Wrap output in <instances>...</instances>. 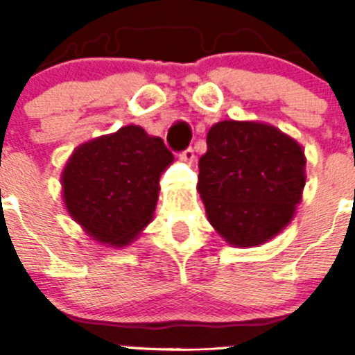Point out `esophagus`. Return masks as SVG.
Returning <instances> with one entry per match:
<instances>
[{
    "instance_id": "34e87169",
    "label": "esophagus",
    "mask_w": 355,
    "mask_h": 355,
    "mask_svg": "<svg viewBox=\"0 0 355 355\" xmlns=\"http://www.w3.org/2000/svg\"><path fill=\"white\" fill-rule=\"evenodd\" d=\"M180 158L183 162H187V164H193L195 162V153H193V149L191 148H187L184 149V151H181L180 153Z\"/></svg>"
}]
</instances>
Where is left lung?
I'll use <instances>...</instances> for the list:
<instances>
[{
  "label": "left lung",
  "mask_w": 355,
  "mask_h": 355,
  "mask_svg": "<svg viewBox=\"0 0 355 355\" xmlns=\"http://www.w3.org/2000/svg\"><path fill=\"white\" fill-rule=\"evenodd\" d=\"M303 148L257 121H220L207 132L197 190L207 220L229 245L269 241L292 220L306 174Z\"/></svg>",
  "instance_id": "obj_1"
}]
</instances>
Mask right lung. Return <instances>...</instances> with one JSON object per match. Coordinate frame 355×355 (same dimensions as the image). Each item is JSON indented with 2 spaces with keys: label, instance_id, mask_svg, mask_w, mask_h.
I'll return each mask as SVG.
<instances>
[{
  "label": "right lung",
  "instance_id": "add662e5",
  "mask_svg": "<svg viewBox=\"0 0 355 355\" xmlns=\"http://www.w3.org/2000/svg\"><path fill=\"white\" fill-rule=\"evenodd\" d=\"M172 162L160 137L123 126L71 153L61 174L64 206L95 241L121 248L153 220L158 181Z\"/></svg>",
  "mask_w": 355,
  "mask_h": 355
}]
</instances>
